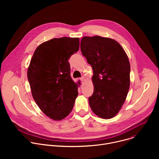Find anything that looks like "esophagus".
Listing matches in <instances>:
<instances>
[{"instance_id":"esophagus-1","label":"esophagus","mask_w":159,"mask_h":159,"mask_svg":"<svg viewBox=\"0 0 159 159\" xmlns=\"http://www.w3.org/2000/svg\"><path fill=\"white\" fill-rule=\"evenodd\" d=\"M85 80H86V78H85V77H84V76L81 78V82H84Z\"/></svg>"}]
</instances>
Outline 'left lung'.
Listing matches in <instances>:
<instances>
[{"label":"left lung","mask_w":159,"mask_h":159,"mask_svg":"<svg viewBox=\"0 0 159 159\" xmlns=\"http://www.w3.org/2000/svg\"><path fill=\"white\" fill-rule=\"evenodd\" d=\"M82 54L93 70V94L90 108L103 119L115 116L124 104L130 85V64L124 49L116 41L99 36H84Z\"/></svg>","instance_id":"left-lung-1"}]
</instances>
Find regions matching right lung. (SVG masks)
Instances as JSON below:
<instances>
[{
  "mask_svg": "<svg viewBox=\"0 0 159 159\" xmlns=\"http://www.w3.org/2000/svg\"><path fill=\"white\" fill-rule=\"evenodd\" d=\"M79 50V38H53L39 44L31 60L28 79L33 98L44 114L53 120L69 115L78 96L69 59Z\"/></svg>",
  "mask_w": 159,
  "mask_h": 159,
  "instance_id": "right-lung-1",
  "label": "right lung"
}]
</instances>
